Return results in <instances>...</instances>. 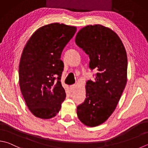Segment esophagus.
I'll return each mask as SVG.
<instances>
[{"label": "esophagus", "mask_w": 148, "mask_h": 148, "mask_svg": "<svg viewBox=\"0 0 148 148\" xmlns=\"http://www.w3.org/2000/svg\"><path fill=\"white\" fill-rule=\"evenodd\" d=\"M76 86L77 85L76 84H73V85H71L70 86H69V88H70L71 91H73L75 88H76Z\"/></svg>", "instance_id": "esophagus-1"}]
</instances>
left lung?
<instances>
[{
  "label": "left lung",
  "mask_w": 148,
  "mask_h": 148,
  "mask_svg": "<svg viewBox=\"0 0 148 148\" xmlns=\"http://www.w3.org/2000/svg\"><path fill=\"white\" fill-rule=\"evenodd\" d=\"M75 43L90 57L89 67L96 69L95 81L86 82L84 102L77 114L86 126H99L115 111L127 82V58L121 38L100 24L87 26L77 33Z\"/></svg>",
  "instance_id": "8db88e82"
}]
</instances>
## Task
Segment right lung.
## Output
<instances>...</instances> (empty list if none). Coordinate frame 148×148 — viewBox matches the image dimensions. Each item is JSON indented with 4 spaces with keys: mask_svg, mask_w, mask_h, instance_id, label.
Wrapping results in <instances>:
<instances>
[{
    "mask_svg": "<svg viewBox=\"0 0 148 148\" xmlns=\"http://www.w3.org/2000/svg\"><path fill=\"white\" fill-rule=\"evenodd\" d=\"M77 27L53 23L40 27L24 48L19 63V86L27 108L37 117L56 116L66 98L60 82L62 50Z\"/></svg>",
    "mask_w": 148,
    "mask_h": 148,
    "instance_id": "right-lung-1",
    "label": "right lung"
}]
</instances>
